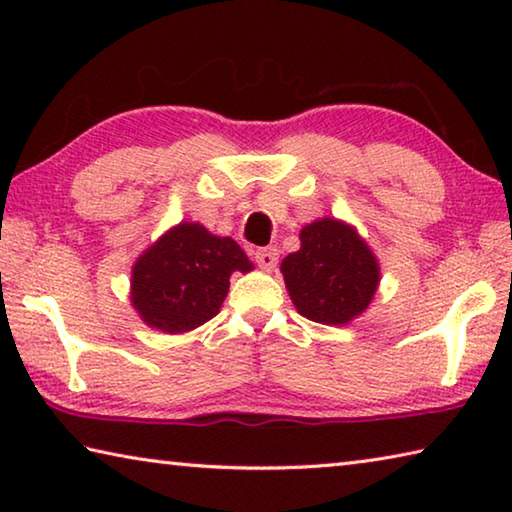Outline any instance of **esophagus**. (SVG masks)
Returning <instances> with one entry per match:
<instances>
[{
    "label": "esophagus",
    "instance_id": "34e87169",
    "mask_svg": "<svg viewBox=\"0 0 512 512\" xmlns=\"http://www.w3.org/2000/svg\"><path fill=\"white\" fill-rule=\"evenodd\" d=\"M255 262L264 268V271H273L277 264V250L275 248H259L255 253Z\"/></svg>",
    "mask_w": 512,
    "mask_h": 512
}]
</instances>
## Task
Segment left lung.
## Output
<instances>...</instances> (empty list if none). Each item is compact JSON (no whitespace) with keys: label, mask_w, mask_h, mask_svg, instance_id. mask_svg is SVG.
Segmentation results:
<instances>
[{"label":"left lung","mask_w":512,"mask_h":512,"mask_svg":"<svg viewBox=\"0 0 512 512\" xmlns=\"http://www.w3.org/2000/svg\"><path fill=\"white\" fill-rule=\"evenodd\" d=\"M280 271L298 314L323 325H348L370 307L381 268L357 228L323 216L300 230V250Z\"/></svg>","instance_id":"left-lung-1"}]
</instances>
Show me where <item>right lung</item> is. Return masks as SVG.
I'll return each instance as SVG.
<instances>
[{
    "label": "right lung",
    "mask_w": 512,
    "mask_h": 512,
    "mask_svg": "<svg viewBox=\"0 0 512 512\" xmlns=\"http://www.w3.org/2000/svg\"><path fill=\"white\" fill-rule=\"evenodd\" d=\"M253 268L235 239L180 221L135 259L131 305L144 325L164 334L192 332L219 314L230 275Z\"/></svg>",
    "instance_id": "1"
}]
</instances>
